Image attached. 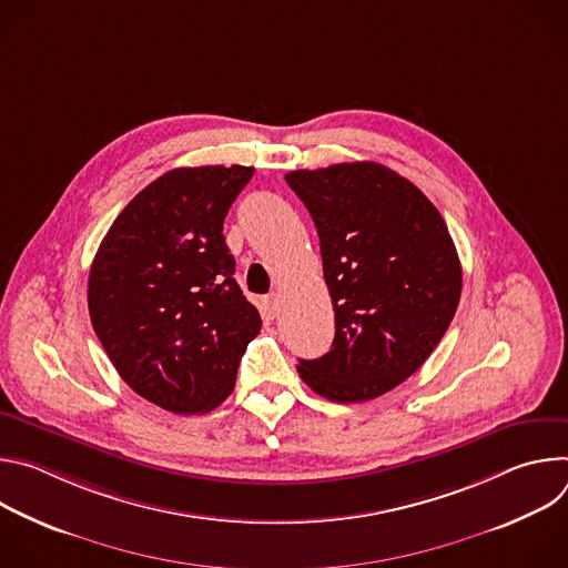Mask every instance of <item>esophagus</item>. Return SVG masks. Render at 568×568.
<instances>
[{"instance_id": "esophagus-1", "label": "esophagus", "mask_w": 568, "mask_h": 568, "mask_svg": "<svg viewBox=\"0 0 568 568\" xmlns=\"http://www.w3.org/2000/svg\"><path fill=\"white\" fill-rule=\"evenodd\" d=\"M265 310H267L270 316H278V312H281V296L278 294L267 296L265 298Z\"/></svg>"}]
</instances>
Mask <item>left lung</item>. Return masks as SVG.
Listing matches in <instances>:
<instances>
[{"label": "left lung", "instance_id": "left-lung-1", "mask_svg": "<svg viewBox=\"0 0 568 568\" xmlns=\"http://www.w3.org/2000/svg\"><path fill=\"white\" fill-rule=\"evenodd\" d=\"M310 211L335 307V342L298 359L318 395L351 404L412 377L447 333L463 272L454 240L425 193L375 161L292 171Z\"/></svg>", "mask_w": 568, "mask_h": 568}]
</instances>
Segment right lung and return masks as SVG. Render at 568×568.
<instances>
[{
	"label": "right lung",
	"mask_w": 568,
	"mask_h": 568,
	"mask_svg": "<svg viewBox=\"0 0 568 568\" xmlns=\"http://www.w3.org/2000/svg\"><path fill=\"white\" fill-rule=\"evenodd\" d=\"M252 175V166L169 171L119 213L94 256V333L123 382L166 412L222 404L261 333L222 235Z\"/></svg>",
	"instance_id": "right-lung-1"
}]
</instances>
